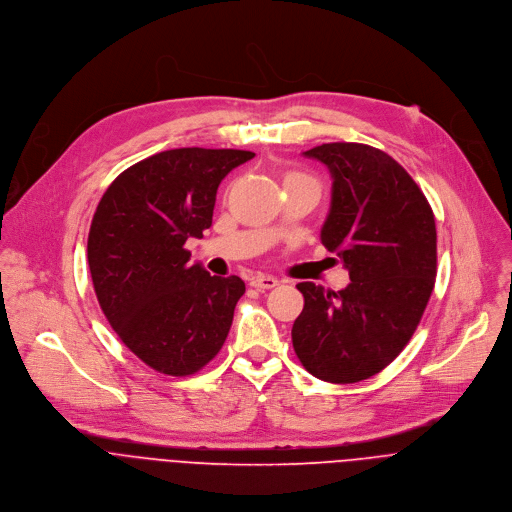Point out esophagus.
Instances as JSON below:
<instances>
[{"label":"esophagus","mask_w":512,"mask_h":512,"mask_svg":"<svg viewBox=\"0 0 512 512\" xmlns=\"http://www.w3.org/2000/svg\"><path fill=\"white\" fill-rule=\"evenodd\" d=\"M250 286H252V288H256V290H260V292H264V290H270V288L278 286V280H276V278H272V276L256 274V276H252V278H250Z\"/></svg>","instance_id":"34e87169"}]
</instances>
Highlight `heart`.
Returning a JSON list of instances; mask_svg holds the SVG:
<instances>
[{
	"instance_id": "heart-1",
	"label": "heart",
	"mask_w": 512,
	"mask_h": 512,
	"mask_svg": "<svg viewBox=\"0 0 512 512\" xmlns=\"http://www.w3.org/2000/svg\"><path fill=\"white\" fill-rule=\"evenodd\" d=\"M282 181H284V185H292V183H304V185H311V187H315L317 191H321V187H319V181H317L315 177L306 175V173H300V171H286V173H284V177H282Z\"/></svg>"
}]
</instances>
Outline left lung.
<instances>
[{"label":"left lung","mask_w":512,"mask_h":512,"mask_svg":"<svg viewBox=\"0 0 512 512\" xmlns=\"http://www.w3.org/2000/svg\"><path fill=\"white\" fill-rule=\"evenodd\" d=\"M304 157L333 177L321 242L349 270L333 292L300 282L304 309L292 347L304 369L357 383L385 369L410 343L436 282V220L418 183L393 157L363 143H325Z\"/></svg>","instance_id":"1"}]
</instances>
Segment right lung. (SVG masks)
Here are the masks:
<instances>
[{
	"instance_id": "1",
	"label": "right lung",
	"mask_w": 512,
	"mask_h": 512,
	"mask_svg": "<svg viewBox=\"0 0 512 512\" xmlns=\"http://www.w3.org/2000/svg\"><path fill=\"white\" fill-rule=\"evenodd\" d=\"M252 151L183 147L125 169L98 201L88 266L102 313L151 369L185 377L222 349L246 284L189 264L212 226L222 179Z\"/></svg>"
}]
</instances>
